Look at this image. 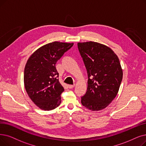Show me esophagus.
<instances>
[{"label":"esophagus","mask_w":146,"mask_h":146,"mask_svg":"<svg viewBox=\"0 0 146 146\" xmlns=\"http://www.w3.org/2000/svg\"><path fill=\"white\" fill-rule=\"evenodd\" d=\"M74 86H75V85H68V88L71 89V88H73V87H74Z\"/></svg>","instance_id":"1"}]
</instances>
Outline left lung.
Segmentation results:
<instances>
[{
	"instance_id": "left-lung-1",
	"label": "left lung",
	"mask_w": 146,
	"mask_h": 146,
	"mask_svg": "<svg viewBox=\"0 0 146 146\" xmlns=\"http://www.w3.org/2000/svg\"><path fill=\"white\" fill-rule=\"evenodd\" d=\"M79 51L88 73V88L81 103L92 111L105 109L117 96L123 77L116 54L109 47L94 42H79Z\"/></svg>"
}]
</instances>
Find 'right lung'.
I'll use <instances>...</instances> for the list:
<instances>
[{
	"label": "right lung",
	"mask_w": 146,
	"mask_h": 146,
	"mask_svg": "<svg viewBox=\"0 0 146 146\" xmlns=\"http://www.w3.org/2000/svg\"><path fill=\"white\" fill-rule=\"evenodd\" d=\"M73 43L54 42L42 46L31 55L24 68V86L33 102L43 110L60 106L64 88L58 79L55 64Z\"/></svg>",
	"instance_id": "add662e5"
}]
</instances>
